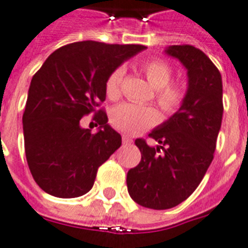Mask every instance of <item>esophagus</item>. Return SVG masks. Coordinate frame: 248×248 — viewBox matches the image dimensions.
<instances>
[{
	"mask_svg": "<svg viewBox=\"0 0 248 248\" xmlns=\"http://www.w3.org/2000/svg\"><path fill=\"white\" fill-rule=\"evenodd\" d=\"M133 142V140L128 136H123V144H130Z\"/></svg>",
	"mask_w": 248,
	"mask_h": 248,
	"instance_id": "34e87169",
	"label": "esophagus"
}]
</instances>
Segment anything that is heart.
<instances>
[{"mask_svg": "<svg viewBox=\"0 0 248 248\" xmlns=\"http://www.w3.org/2000/svg\"><path fill=\"white\" fill-rule=\"evenodd\" d=\"M147 80L156 88L155 98L162 111L174 115L183 108L188 98V87L183 80H171L174 69L164 59L154 57L140 65ZM125 69L119 66L110 73L105 83V92L110 100H118L122 96ZM110 122L115 129L123 133L136 136L146 129L155 126L160 122V112L155 108L140 106L136 104H122L112 108Z\"/></svg>", "mask_w": 248, "mask_h": 248, "instance_id": "b5f03b06", "label": "heart"}]
</instances>
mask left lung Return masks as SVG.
<instances>
[{"label":"left lung","instance_id":"1","mask_svg":"<svg viewBox=\"0 0 248 248\" xmlns=\"http://www.w3.org/2000/svg\"><path fill=\"white\" fill-rule=\"evenodd\" d=\"M166 53L187 68L188 98L177 114L148 134L160 146L136 140L142 158L126 174L132 200L155 210L179 205L199 187L213 161L224 110L220 71L201 49L177 45Z\"/></svg>","mask_w":248,"mask_h":248}]
</instances>
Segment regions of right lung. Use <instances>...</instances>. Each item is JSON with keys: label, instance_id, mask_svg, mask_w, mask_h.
<instances>
[{"label": "right lung", "instance_id": "1", "mask_svg": "<svg viewBox=\"0 0 248 248\" xmlns=\"http://www.w3.org/2000/svg\"><path fill=\"white\" fill-rule=\"evenodd\" d=\"M146 47L83 41L62 46L33 75L23 114L24 144L33 179L48 195L73 199L93 187L97 170L122 144L101 104L112 70ZM93 112L97 134L80 126Z\"/></svg>", "mask_w": 248, "mask_h": 248}]
</instances>
